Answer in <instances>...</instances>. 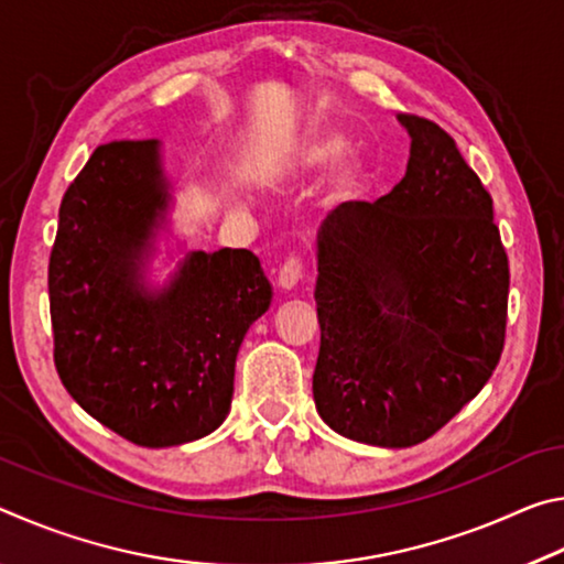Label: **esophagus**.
Here are the masks:
<instances>
[{
    "mask_svg": "<svg viewBox=\"0 0 564 564\" xmlns=\"http://www.w3.org/2000/svg\"><path fill=\"white\" fill-rule=\"evenodd\" d=\"M303 269H305V263L301 256H291V259H285L281 271H279L281 289H293V285L303 279Z\"/></svg>",
    "mask_w": 564,
    "mask_h": 564,
    "instance_id": "34e87169",
    "label": "esophagus"
}]
</instances>
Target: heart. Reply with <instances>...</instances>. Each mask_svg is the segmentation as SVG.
<instances>
[{"mask_svg":"<svg viewBox=\"0 0 564 564\" xmlns=\"http://www.w3.org/2000/svg\"><path fill=\"white\" fill-rule=\"evenodd\" d=\"M346 151L348 139L343 137V133L326 129L311 131L295 141V144H291L289 156H285V169H289V174L293 176L318 174V171H326L328 166L346 156ZM370 181H373V171H370L368 161H362L358 156L346 159L328 181L326 204L333 208L356 204L368 191Z\"/></svg>","mask_w":564,"mask_h":564,"instance_id":"heart-1","label":"heart"}]
</instances>
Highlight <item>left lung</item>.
I'll use <instances>...</instances> for the list:
<instances>
[{"instance_id": "1", "label": "left lung", "mask_w": 564, "mask_h": 564, "mask_svg": "<svg viewBox=\"0 0 564 564\" xmlns=\"http://www.w3.org/2000/svg\"><path fill=\"white\" fill-rule=\"evenodd\" d=\"M410 161L318 234L313 398L350 441L410 447L480 393L502 356L510 265L492 196L443 127L400 113Z\"/></svg>"}]
</instances>
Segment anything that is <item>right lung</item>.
<instances>
[{
	"label": "right lung",
	"mask_w": 564,
	"mask_h": 564,
	"mask_svg": "<svg viewBox=\"0 0 564 564\" xmlns=\"http://www.w3.org/2000/svg\"><path fill=\"white\" fill-rule=\"evenodd\" d=\"M166 196L154 139L97 147L62 198L50 256L56 373L91 417L141 447L224 423L236 352L273 295L243 248L191 253L171 289L139 291Z\"/></svg>",
	"instance_id": "right-lung-1"
}]
</instances>
